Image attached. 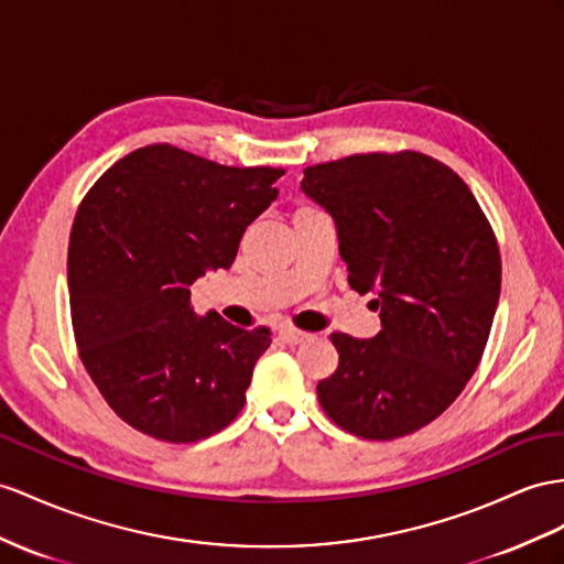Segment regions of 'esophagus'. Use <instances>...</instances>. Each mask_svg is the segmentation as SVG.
I'll use <instances>...</instances> for the list:
<instances>
[{
    "label": "esophagus",
    "mask_w": 564,
    "mask_h": 564,
    "mask_svg": "<svg viewBox=\"0 0 564 564\" xmlns=\"http://www.w3.org/2000/svg\"><path fill=\"white\" fill-rule=\"evenodd\" d=\"M279 336H281V340H283V343H288V345H300V343H305V340H307V334H305V330H297V328H291V326L281 328V330H279Z\"/></svg>",
    "instance_id": "34e87169"
}]
</instances>
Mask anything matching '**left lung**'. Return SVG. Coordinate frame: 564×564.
I'll list each match as a JSON object with an SVG mask.
<instances>
[{"label":"left lung","mask_w":564,"mask_h":564,"mask_svg":"<svg viewBox=\"0 0 564 564\" xmlns=\"http://www.w3.org/2000/svg\"><path fill=\"white\" fill-rule=\"evenodd\" d=\"M302 193L334 216L350 288L381 310L369 340L330 334L322 408L367 441L420 431L481 362L500 297L494 228L451 166L412 150L307 166Z\"/></svg>","instance_id":"8db88e82"}]
</instances>
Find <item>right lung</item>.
I'll list each match as a JSON object with an SVG mask.
<instances>
[{
  "instance_id": "obj_1",
  "label": "right lung",
  "mask_w": 564,
  "mask_h": 564,
  "mask_svg": "<svg viewBox=\"0 0 564 564\" xmlns=\"http://www.w3.org/2000/svg\"><path fill=\"white\" fill-rule=\"evenodd\" d=\"M283 173L162 142L119 159L80 202L68 240L70 322L85 369L126 424L195 443L242 410L269 328L197 316L191 285L234 264Z\"/></svg>"
}]
</instances>
